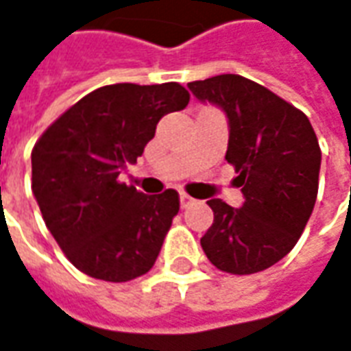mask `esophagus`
<instances>
[{"label": "esophagus", "instance_id": "34e87169", "mask_svg": "<svg viewBox=\"0 0 351 351\" xmlns=\"http://www.w3.org/2000/svg\"><path fill=\"white\" fill-rule=\"evenodd\" d=\"M180 203H182L184 209H187V207H191V205L195 203V199H193L191 195H187V193H182V195H180Z\"/></svg>", "mask_w": 351, "mask_h": 351}]
</instances>
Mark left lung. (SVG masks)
<instances>
[{"label": "left lung", "instance_id": "left-lung-1", "mask_svg": "<svg viewBox=\"0 0 351 351\" xmlns=\"http://www.w3.org/2000/svg\"><path fill=\"white\" fill-rule=\"evenodd\" d=\"M189 90L223 108L229 120L225 160L243 185V205L209 199L213 225L202 237L223 272L253 274L292 251L318 195L322 152L302 110L241 75L193 80Z\"/></svg>", "mask_w": 351, "mask_h": 351}]
</instances>
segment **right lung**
Segmentation results:
<instances>
[{
  "label": "right lung",
  "mask_w": 351,
  "mask_h": 351,
  "mask_svg": "<svg viewBox=\"0 0 351 351\" xmlns=\"http://www.w3.org/2000/svg\"><path fill=\"white\" fill-rule=\"evenodd\" d=\"M178 82L108 84L62 112L31 152V187L45 225L80 272L128 282L154 267L180 195H144L118 182L167 112L184 110Z\"/></svg>",
  "instance_id": "1"
}]
</instances>
